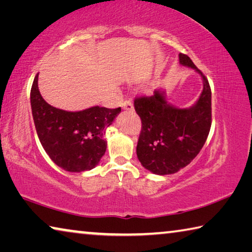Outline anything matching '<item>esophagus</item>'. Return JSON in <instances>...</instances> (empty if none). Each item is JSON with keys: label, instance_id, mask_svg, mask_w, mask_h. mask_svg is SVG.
Instances as JSON below:
<instances>
[{"label": "esophagus", "instance_id": "obj_1", "mask_svg": "<svg viewBox=\"0 0 252 252\" xmlns=\"http://www.w3.org/2000/svg\"><path fill=\"white\" fill-rule=\"evenodd\" d=\"M122 108H123V110L132 111V110H133V104H132L131 101L126 100V101L122 103Z\"/></svg>", "mask_w": 252, "mask_h": 252}]
</instances>
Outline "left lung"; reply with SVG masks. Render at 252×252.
Wrapping results in <instances>:
<instances>
[{
	"mask_svg": "<svg viewBox=\"0 0 252 252\" xmlns=\"http://www.w3.org/2000/svg\"><path fill=\"white\" fill-rule=\"evenodd\" d=\"M179 62L202 78L203 90L192 106L177 108L160 89L134 99L142 122L136 156L143 168L159 176L187 167L202 149L211 126V89L207 78L188 55L179 54Z\"/></svg>",
	"mask_w": 252,
	"mask_h": 252,
	"instance_id": "obj_1",
	"label": "left lung"
}]
</instances>
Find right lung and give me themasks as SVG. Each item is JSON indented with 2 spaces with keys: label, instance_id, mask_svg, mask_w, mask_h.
I'll return each mask as SVG.
<instances>
[{
  "label": "right lung",
  "instance_id": "add662e5",
  "mask_svg": "<svg viewBox=\"0 0 252 252\" xmlns=\"http://www.w3.org/2000/svg\"><path fill=\"white\" fill-rule=\"evenodd\" d=\"M37 78L31 89V108L42 147L55 164L69 172H83L97 165L106 150L105 130L121 108L92 106L65 111L50 105L39 91Z\"/></svg>",
  "mask_w": 252,
  "mask_h": 252
}]
</instances>
